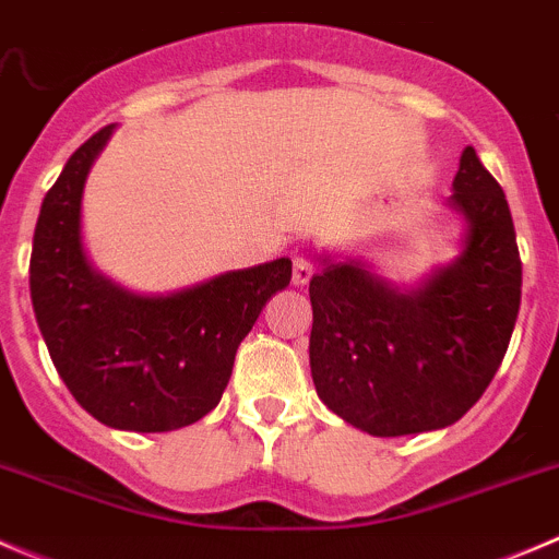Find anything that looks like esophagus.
<instances>
[{"mask_svg": "<svg viewBox=\"0 0 559 559\" xmlns=\"http://www.w3.org/2000/svg\"><path fill=\"white\" fill-rule=\"evenodd\" d=\"M312 274L314 269L307 258H296V261H293V285H307V282L312 280Z\"/></svg>", "mask_w": 559, "mask_h": 559, "instance_id": "34e87169", "label": "esophagus"}]
</instances>
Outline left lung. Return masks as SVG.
<instances>
[{
	"label": "left lung",
	"mask_w": 559,
	"mask_h": 559,
	"mask_svg": "<svg viewBox=\"0 0 559 559\" xmlns=\"http://www.w3.org/2000/svg\"><path fill=\"white\" fill-rule=\"evenodd\" d=\"M445 206L462 217L460 255L394 285L364 258L320 255L309 280L314 391L374 438L460 421L500 369L522 301V261L506 192L467 146Z\"/></svg>",
	"instance_id": "left-lung-1"
}]
</instances>
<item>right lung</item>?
<instances>
[{"mask_svg": "<svg viewBox=\"0 0 559 559\" xmlns=\"http://www.w3.org/2000/svg\"><path fill=\"white\" fill-rule=\"evenodd\" d=\"M116 124L94 132L43 198L29 290L59 378L99 424L174 432L214 411L241 340L290 261L217 274L170 293H132L94 269L84 247V187Z\"/></svg>", "mask_w": 559, "mask_h": 559, "instance_id": "obj_1", "label": "right lung"}]
</instances>
